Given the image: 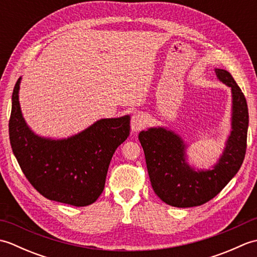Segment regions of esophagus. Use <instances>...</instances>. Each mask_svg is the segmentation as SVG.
<instances>
[{
    "label": "esophagus",
    "mask_w": 257,
    "mask_h": 257,
    "mask_svg": "<svg viewBox=\"0 0 257 257\" xmlns=\"http://www.w3.org/2000/svg\"><path fill=\"white\" fill-rule=\"evenodd\" d=\"M146 123L145 117L140 113H136L132 117V121H130V124H132V130L134 133H138L139 130L144 128V125Z\"/></svg>",
    "instance_id": "esophagus-1"
}]
</instances>
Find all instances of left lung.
I'll use <instances>...</instances> for the list:
<instances>
[{
  "label": "left lung",
  "mask_w": 257,
  "mask_h": 257,
  "mask_svg": "<svg viewBox=\"0 0 257 257\" xmlns=\"http://www.w3.org/2000/svg\"><path fill=\"white\" fill-rule=\"evenodd\" d=\"M216 78L230 87L231 130L225 146L214 165L195 168L189 162V143L174 130L156 125L139 134L155 193L165 203L177 207H192L214 198L241 168L248 129L246 99L232 75L225 69H214Z\"/></svg>",
  "instance_id": "8db88e82"
}]
</instances>
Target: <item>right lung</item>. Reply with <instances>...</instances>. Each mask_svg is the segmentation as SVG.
Returning <instances> with one entry per match:
<instances>
[{"instance_id": "add662e5", "label": "right lung", "mask_w": 257, "mask_h": 257, "mask_svg": "<svg viewBox=\"0 0 257 257\" xmlns=\"http://www.w3.org/2000/svg\"><path fill=\"white\" fill-rule=\"evenodd\" d=\"M12 95L9 122L11 147L22 171L38 192L61 203L86 206L105 188L114 151L130 134V116L101 118L67 138H51L33 132L20 105V85Z\"/></svg>"}]
</instances>
